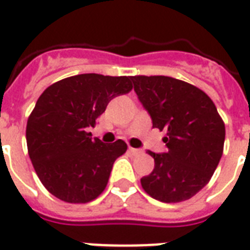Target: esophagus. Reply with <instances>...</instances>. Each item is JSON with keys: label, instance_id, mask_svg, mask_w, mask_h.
Masks as SVG:
<instances>
[{"label": "esophagus", "instance_id": "34e87169", "mask_svg": "<svg viewBox=\"0 0 250 250\" xmlns=\"http://www.w3.org/2000/svg\"><path fill=\"white\" fill-rule=\"evenodd\" d=\"M129 152H130V153H132L133 156H139V155H141V153H143V150H141V149H137V148H132V146L129 148Z\"/></svg>", "mask_w": 250, "mask_h": 250}]
</instances>
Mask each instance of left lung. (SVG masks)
<instances>
[{
	"label": "left lung",
	"mask_w": 250,
	"mask_h": 250,
	"mask_svg": "<svg viewBox=\"0 0 250 250\" xmlns=\"http://www.w3.org/2000/svg\"><path fill=\"white\" fill-rule=\"evenodd\" d=\"M153 128L166 130V153L141 179L149 196L164 203L190 199L208 183L224 153L225 124L211 98L191 83L164 75L130 77Z\"/></svg>",
	"instance_id": "obj_1"
}]
</instances>
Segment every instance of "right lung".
Returning a JSON list of instances; mask_svg holds the SVG:
<instances>
[{
    "instance_id": "obj_1",
    "label": "right lung",
    "mask_w": 250,
    "mask_h": 250,
    "mask_svg": "<svg viewBox=\"0 0 250 250\" xmlns=\"http://www.w3.org/2000/svg\"><path fill=\"white\" fill-rule=\"evenodd\" d=\"M133 88L130 77L81 74L55 82L39 97L26 122V145L40 182L60 201L87 203L104 192L111 168L126 152L104 144L87 128L114 97Z\"/></svg>"
}]
</instances>
